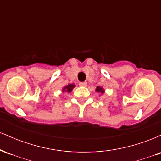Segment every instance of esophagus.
Listing matches in <instances>:
<instances>
[{
  "mask_svg": "<svg viewBox=\"0 0 161 161\" xmlns=\"http://www.w3.org/2000/svg\"><path fill=\"white\" fill-rule=\"evenodd\" d=\"M79 86H82V87H85L87 86V82H79Z\"/></svg>",
  "mask_w": 161,
  "mask_h": 161,
  "instance_id": "esophagus-1",
  "label": "esophagus"
}]
</instances>
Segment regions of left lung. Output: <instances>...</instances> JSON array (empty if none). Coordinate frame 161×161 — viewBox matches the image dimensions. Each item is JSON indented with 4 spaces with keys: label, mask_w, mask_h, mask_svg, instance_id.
Returning <instances> with one entry per match:
<instances>
[{
    "label": "left lung",
    "mask_w": 161,
    "mask_h": 161,
    "mask_svg": "<svg viewBox=\"0 0 161 161\" xmlns=\"http://www.w3.org/2000/svg\"><path fill=\"white\" fill-rule=\"evenodd\" d=\"M96 91L98 92H101V93H103V92H104V90H103L101 87H97V88H96Z\"/></svg>",
    "instance_id": "1"
}]
</instances>
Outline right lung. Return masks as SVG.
<instances>
[{
  "label": "right lung",
  "mask_w": 161,
  "mask_h": 161,
  "mask_svg": "<svg viewBox=\"0 0 161 161\" xmlns=\"http://www.w3.org/2000/svg\"><path fill=\"white\" fill-rule=\"evenodd\" d=\"M75 86L73 84H69L68 85V86H66L65 88L63 89V92H70L72 91V90L73 89V88H74Z\"/></svg>",
  "instance_id": "add662e5"
}]
</instances>
